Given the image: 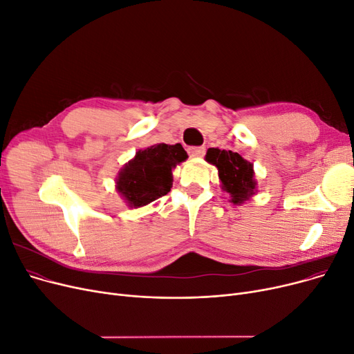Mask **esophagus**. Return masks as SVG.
Masks as SVG:
<instances>
[{
	"label": "esophagus",
	"mask_w": 354,
	"mask_h": 354,
	"mask_svg": "<svg viewBox=\"0 0 354 354\" xmlns=\"http://www.w3.org/2000/svg\"><path fill=\"white\" fill-rule=\"evenodd\" d=\"M205 151H206L205 147H190L189 148V154H190V157L197 158V157H203L205 156Z\"/></svg>",
	"instance_id": "34e87169"
}]
</instances>
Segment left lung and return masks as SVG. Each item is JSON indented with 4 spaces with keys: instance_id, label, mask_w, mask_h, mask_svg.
<instances>
[{
    "instance_id": "obj_1",
    "label": "left lung",
    "mask_w": 354,
    "mask_h": 354,
    "mask_svg": "<svg viewBox=\"0 0 354 354\" xmlns=\"http://www.w3.org/2000/svg\"><path fill=\"white\" fill-rule=\"evenodd\" d=\"M205 158L217 168L221 187L223 192L229 193L230 203L241 206L258 193L254 164L245 160L241 154L226 149L209 148Z\"/></svg>"
}]
</instances>
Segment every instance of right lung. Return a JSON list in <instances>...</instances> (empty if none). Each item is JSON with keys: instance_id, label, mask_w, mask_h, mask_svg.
Segmentation results:
<instances>
[{"instance_id": "right-lung-1", "label": "right lung", "mask_w": 354, "mask_h": 354, "mask_svg": "<svg viewBox=\"0 0 354 354\" xmlns=\"http://www.w3.org/2000/svg\"><path fill=\"white\" fill-rule=\"evenodd\" d=\"M187 157L181 144H156L138 149L118 173L115 190L128 207H144L171 190L173 170Z\"/></svg>"}]
</instances>
